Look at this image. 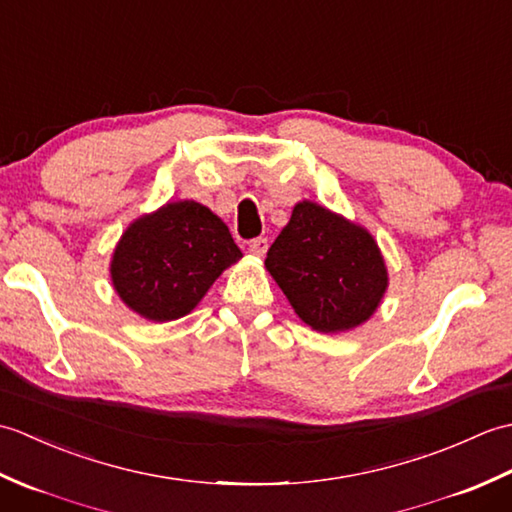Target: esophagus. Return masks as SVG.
I'll return each instance as SVG.
<instances>
[{"label": "esophagus", "instance_id": "34e87169", "mask_svg": "<svg viewBox=\"0 0 512 512\" xmlns=\"http://www.w3.org/2000/svg\"><path fill=\"white\" fill-rule=\"evenodd\" d=\"M248 250H250V255H255V257H264V255H266V250H268V239H266V237H257V239H253V242H250V246H248Z\"/></svg>", "mask_w": 512, "mask_h": 512}]
</instances>
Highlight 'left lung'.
I'll use <instances>...</instances> for the list:
<instances>
[{
  "mask_svg": "<svg viewBox=\"0 0 512 512\" xmlns=\"http://www.w3.org/2000/svg\"><path fill=\"white\" fill-rule=\"evenodd\" d=\"M266 270L297 317L323 334L372 319L389 286L383 253L361 224L301 200L268 248Z\"/></svg>",
  "mask_w": 512,
  "mask_h": 512,
  "instance_id": "left-lung-1",
  "label": "left lung"
}]
</instances>
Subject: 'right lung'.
Returning <instances> with one entry per match:
<instances>
[{"instance_id":"right-lung-1","label":"right lung","mask_w":512,"mask_h":512,"mask_svg":"<svg viewBox=\"0 0 512 512\" xmlns=\"http://www.w3.org/2000/svg\"><path fill=\"white\" fill-rule=\"evenodd\" d=\"M242 259L228 226L195 200L162 204L125 228L110 262L116 295L154 323L189 314Z\"/></svg>"}]
</instances>
